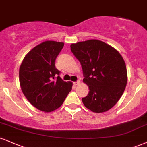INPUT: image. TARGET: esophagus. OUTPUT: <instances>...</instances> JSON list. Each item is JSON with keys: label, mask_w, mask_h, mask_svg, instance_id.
Instances as JSON below:
<instances>
[{"label": "esophagus", "mask_w": 147, "mask_h": 147, "mask_svg": "<svg viewBox=\"0 0 147 147\" xmlns=\"http://www.w3.org/2000/svg\"><path fill=\"white\" fill-rule=\"evenodd\" d=\"M80 84V81H75V82H73V84L75 85V86H77V85H78Z\"/></svg>", "instance_id": "obj_1"}]
</instances>
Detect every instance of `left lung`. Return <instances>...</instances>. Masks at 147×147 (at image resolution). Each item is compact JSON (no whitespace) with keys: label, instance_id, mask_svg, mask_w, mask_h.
Wrapping results in <instances>:
<instances>
[{"label":"left lung","instance_id":"1","mask_svg":"<svg viewBox=\"0 0 147 147\" xmlns=\"http://www.w3.org/2000/svg\"><path fill=\"white\" fill-rule=\"evenodd\" d=\"M80 61L84 81L90 92L82 101L88 109L101 113L111 109L123 94L127 81L126 65L121 55L105 42L90 40L70 45Z\"/></svg>","mask_w":147,"mask_h":147}]
</instances>
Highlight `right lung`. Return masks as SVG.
Returning a JSON list of instances; mask_svg holds the SVG:
<instances>
[{
    "label": "right lung",
    "instance_id": "1",
    "mask_svg": "<svg viewBox=\"0 0 147 147\" xmlns=\"http://www.w3.org/2000/svg\"><path fill=\"white\" fill-rule=\"evenodd\" d=\"M63 42L46 41L35 47L23 59L19 71L21 89L32 105L50 112L57 109L71 91L72 84L65 82L55 67Z\"/></svg>",
    "mask_w": 147,
    "mask_h": 147
}]
</instances>
